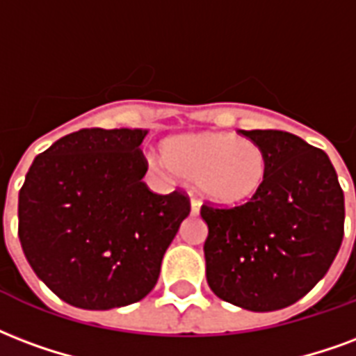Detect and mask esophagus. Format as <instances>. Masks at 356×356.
<instances>
[{"label": "esophagus", "mask_w": 356, "mask_h": 356, "mask_svg": "<svg viewBox=\"0 0 356 356\" xmlns=\"http://www.w3.org/2000/svg\"><path fill=\"white\" fill-rule=\"evenodd\" d=\"M200 207H202V202H200L198 198H194V196H192V198H191V211H192V215H198Z\"/></svg>", "instance_id": "esophagus-1"}]
</instances>
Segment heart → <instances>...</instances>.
Segmentation results:
<instances>
[{"instance_id":"b5f03b06","label":"heart","mask_w":356,"mask_h":356,"mask_svg":"<svg viewBox=\"0 0 356 356\" xmlns=\"http://www.w3.org/2000/svg\"><path fill=\"white\" fill-rule=\"evenodd\" d=\"M168 168L185 179H196L198 188L217 204H239L262 188L268 175L264 149L234 134H185L164 141Z\"/></svg>"}]
</instances>
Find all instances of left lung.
<instances>
[{
  "label": "left lung",
  "instance_id": "obj_1",
  "mask_svg": "<svg viewBox=\"0 0 356 356\" xmlns=\"http://www.w3.org/2000/svg\"><path fill=\"white\" fill-rule=\"evenodd\" d=\"M268 156V175L249 202L202 205L209 234L205 277L218 298L275 312L304 298L339 251L343 191L330 158L294 134L241 130Z\"/></svg>",
  "mask_w": 356,
  "mask_h": 356
}]
</instances>
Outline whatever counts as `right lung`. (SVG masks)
I'll return each instance as SVG.
<instances>
[{
  "instance_id": "right-lung-1",
  "label": "right lung",
  "mask_w": 356,
  "mask_h": 356,
  "mask_svg": "<svg viewBox=\"0 0 356 356\" xmlns=\"http://www.w3.org/2000/svg\"><path fill=\"white\" fill-rule=\"evenodd\" d=\"M147 130L84 128L26 173L18 238L31 270L81 309H115L154 289L165 249L191 213L183 191L145 185Z\"/></svg>"
}]
</instances>
